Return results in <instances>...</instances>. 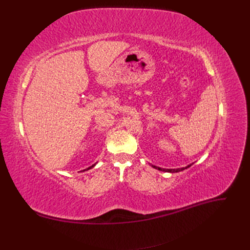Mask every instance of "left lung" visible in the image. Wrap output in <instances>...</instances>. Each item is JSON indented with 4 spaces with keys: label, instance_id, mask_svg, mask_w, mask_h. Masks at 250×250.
Wrapping results in <instances>:
<instances>
[{
    "label": "left lung",
    "instance_id": "obj_1",
    "mask_svg": "<svg viewBox=\"0 0 250 250\" xmlns=\"http://www.w3.org/2000/svg\"><path fill=\"white\" fill-rule=\"evenodd\" d=\"M154 169H157L160 171H163V172H169V173H176V172H180V171H184L185 169H188V167H190L191 165H188L187 167H184V168H178V169H165V168H160V167H156V166H153L151 165Z\"/></svg>",
    "mask_w": 250,
    "mask_h": 250
}]
</instances>
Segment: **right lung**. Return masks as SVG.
<instances>
[{"label": "right lung", "mask_w": 250, "mask_h": 250, "mask_svg": "<svg viewBox=\"0 0 250 250\" xmlns=\"http://www.w3.org/2000/svg\"><path fill=\"white\" fill-rule=\"evenodd\" d=\"M97 164V163H96ZM96 164H94L93 166H90V167H88L87 169H84V170H83V171H87V170H89V169H92V168H94L95 167V166H96Z\"/></svg>", "instance_id": "right-lung-1"}]
</instances>
